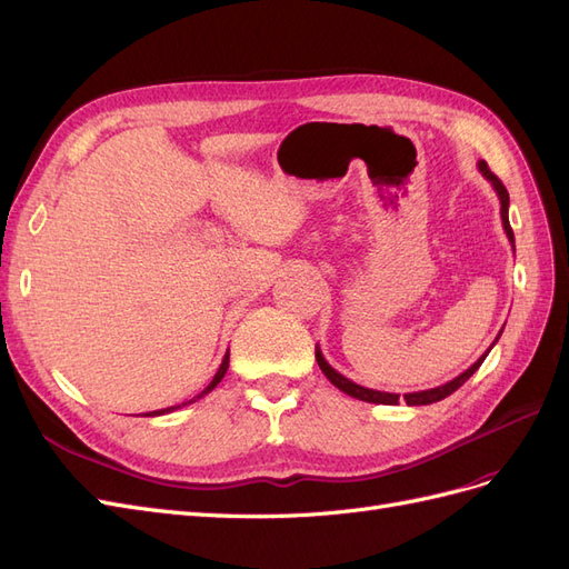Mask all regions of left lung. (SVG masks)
<instances>
[{"label": "left lung", "mask_w": 569, "mask_h": 569, "mask_svg": "<svg viewBox=\"0 0 569 569\" xmlns=\"http://www.w3.org/2000/svg\"><path fill=\"white\" fill-rule=\"evenodd\" d=\"M477 168H479V173L485 176V178L491 182V187H493V192H496L498 201H501V220H503V230H506V234H508V242H510V247H512V251H515V234H512L510 220H508V206H510L508 189L503 187V182H501V180H498V178L491 173L489 166H487V161H479V163H477ZM503 327H506V325H503ZM501 332H503V330H501ZM501 332H498V337H501ZM498 337L493 339V343H491V347L487 349V353L477 358V363H472L468 370L460 372L458 377H453L451 382L439 385V387H435V389H425V391H410V393H403V401H406L408 406H429V403H437V401L446 399V396H451L456 389H460L465 382L470 380V377L479 370V366H481V363H485V358H487V356H489V351L496 347ZM316 360H318V366H320V370L325 372L327 380H330L339 391L353 396V399H358V401H366V403H382V406H396V403H399V399H401V393L377 391V389H368V387H360V385L351 382L349 377H343L341 372H337L330 363H327L325 356H322V351H320V347H316Z\"/></svg>", "instance_id": "8db88e82"}]
</instances>
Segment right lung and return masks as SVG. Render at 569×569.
Returning a JSON list of instances; mask_svg holds the SVG:
<instances>
[{
    "mask_svg": "<svg viewBox=\"0 0 569 569\" xmlns=\"http://www.w3.org/2000/svg\"><path fill=\"white\" fill-rule=\"evenodd\" d=\"M228 368H230V349H228V353H226V358H222V363H220V368H218V372L213 375V380H211V385L206 387L201 393H197L194 399H189V401H184V403H180V406H170V408H163V410H153V412H144V416H149V418H153V416H163V412H173V410H178V408H182V406H187V403H194V401H199L201 396H206L209 391H213L218 385H220V380L222 377H226V372H228Z\"/></svg>",
    "mask_w": 569,
    "mask_h": 569,
    "instance_id": "1",
    "label": "right lung"
}]
</instances>
